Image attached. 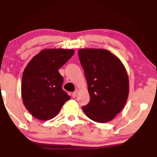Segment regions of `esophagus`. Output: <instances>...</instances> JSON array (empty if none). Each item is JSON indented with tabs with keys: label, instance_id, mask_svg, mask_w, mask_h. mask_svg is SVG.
Here are the masks:
<instances>
[{
	"label": "esophagus",
	"instance_id": "obj_1",
	"mask_svg": "<svg viewBox=\"0 0 157 157\" xmlns=\"http://www.w3.org/2000/svg\"><path fill=\"white\" fill-rule=\"evenodd\" d=\"M78 90H76V91H74V92L72 93V97H74V98H75V97H77V94H78Z\"/></svg>",
	"mask_w": 157,
	"mask_h": 157
}]
</instances>
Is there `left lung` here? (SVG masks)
I'll use <instances>...</instances> for the list:
<instances>
[{"label":"left lung","instance_id":"obj_1","mask_svg":"<svg viewBox=\"0 0 157 157\" xmlns=\"http://www.w3.org/2000/svg\"><path fill=\"white\" fill-rule=\"evenodd\" d=\"M78 55L90 95L82 111L94 122L111 121L122 111L128 97L127 71L120 59L108 50L82 48Z\"/></svg>","mask_w":157,"mask_h":157}]
</instances>
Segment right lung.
Returning a JSON list of instances; mask_svg holds the SVG:
<instances>
[{"label": "right lung", "mask_w": 157, "mask_h": 157, "mask_svg": "<svg viewBox=\"0 0 157 157\" xmlns=\"http://www.w3.org/2000/svg\"><path fill=\"white\" fill-rule=\"evenodd\" d=\"M73 49L47 48L35 55L23 73L21 94L26 109L34 117L48 120L57 116L71 98L62 89L58 69L72 57Z\"/></svg>", "instance_id": "right-lung-1"}]
</instances>
